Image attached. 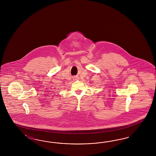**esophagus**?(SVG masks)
Returning a JSON list of instances; mask_svg holds the SVG:
<instances>
[{
    "instance_id": "obj_1",
    "label": "esophagus",
    "mask_w": 156,
    "mask_h": 156,
    "mask_svg": "<svg viewBox=\"0 0 156 156\" xmlns=\"http://www.w3.org/2000/svg\"><path fill=\"white\" fill-rule=\"evenodd\" d=\"M78 78V77H77V76H74V77H73V78H74V80H77V79H78V78Z\"/></svg>"
}]
</instances>
